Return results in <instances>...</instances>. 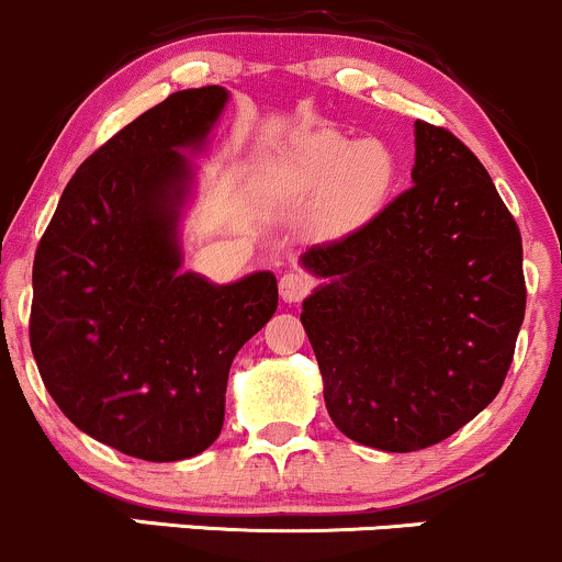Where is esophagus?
<instances>
[{
    "mask_svg": "<svg viewBox=\"0 0 562 562\" xmlns=\"http://www.w3.org/2000/svg\"><path fill=\"white\" fill-rule=\"evenodd\" d=\"M312 285H314L312 277L303 274V272L282 274L280 277V295H282V301H288V303L301 301L303 295H306L308 290H312Z\"/></svg>",
    "mask_w": 562,
    "mask_h": 562,
    "instance_id": "esophagus-1",
    "label": "esophagus"
}]
</instances>
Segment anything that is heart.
<instances>
[{
    "instance_id": "1",
    "label": "heart",
    "mask_w": 562,
    "mask_h": 562,
    "mask_svg": "<svg viewBox=\"0 0 562 562\" xmlns=\"http://www.w3.org/2000/svg\"><path fill=\"white\" fill-rule=\"evenodd\" d=\"M396 173V153L383 139L353 142L333 128H312L269 160L263 184L288 203L317 200L325 222L362 224L383 209Z\"/></svg>"
}]
</instances>
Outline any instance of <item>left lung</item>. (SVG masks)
<instances>
[{
  "label": "left lung",
  "instance_id": "8db88e82",
  "mask_svg": "<svg viewBox=\"0 0 562 562\" xmlns=\"http://www.w3.org/2000/svg\"><path fill=\"white\" fill-rule=\"evenodd\" d=\"M412 184L362 229L314 245L303 301L335 428L380 451L443 441L499 393L524 325V245L481 160L415 121Z\"/></svg>",
  "mask_w": 562,
  "mask_h": 562
}]
</instances>
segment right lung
Wrapping results in <instances>:
<instances>
[{"label":"right lung","instance_id":"add662e5","mask_svg":"<svg viewBox=\"0 0 562 562\" xmlns=\"http://www.w3.org/2000/svg\"><path fill=\"white\" fill-rule=\"evenodd\" d=\"M229 102L184 89L121 128L74 173L34 259L31 351L76 428L147 462L222 434L235 353L277 312V277L216 285L182 272V218Z\"/></svg>","mask_w":562,"mask_h":562}]
</instances>
